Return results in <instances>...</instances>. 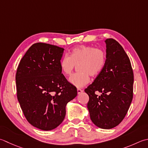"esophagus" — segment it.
Instances as JSON below:
<instances>
[{
	"label": "esophagus",
	"instance_id": "34e87169",
	"mask_svg": "<svg viewBox=\"0 0 148 148\" xmlns=\"http://www.w3.org/2000/svg\"><path fill=\"white\" fill-rule=\"evenodd\" d=\"M77 94H80L81 93H82L83 92V90H82L81 88H77Z\"/></svg>",
	"mask_w": 148,
	"mask_h": 148
}]
</instances>
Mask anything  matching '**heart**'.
Returning <instances> with one entry per match:
<instances>
[{
	"instance_id": "b5f03b06",
	"label": "heart",
	"mask_w": 148,
	"mask_h": 148,
	"mask_svg": "<svg viewBox=\"0 0 148 148\" xmlns=\"http://www.w3.org/2000/svg\"><path fill=\"white\" fill-rule=\"evenodd\" d=\"M106 60L105 52L90 45H79L72 48L69 56L65 55L60 60L61 71L65 76L72 74L77 65L78 71L69 78V82L77 87L88 84L92 76H97L105 67Z\"/></svg>"
}]
</instances>
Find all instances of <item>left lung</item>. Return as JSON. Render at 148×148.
I'll return each instance as SVG.
<instances>
[{
    "instance_id": "8db88e82",
    "label": "left lung",
    "mask_w": 148,
    "mask_h": 148,
    "mask_svg": "<svg viewBox=\"0 0 148 148\" xmlns=\"http://www.w3.org/2000/svg\"><path fill=\"white\" fill-rule=\"evenodd\" d=\"M105 43V67L85 92L89 96L87 108L92 123L100 128L111 129L119 124L128 112L134 79L131 62L122 46L112 38Z\"/></svg>"
}]
</instances>
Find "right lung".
<instances>
[{"instance_id": "right-lung-1", "label": "right lung", "mask_w": 148, "mask_h": 148, "mask_svg": "<svg viewBox=\"0 0 148 148\" xmlns=\"http://www.w3.org/2000/svg\"><path fill=\"white\" fill-rule=\"evenodd\" d=\"M63 51L48 43H34L17 68V99L22 110L31 125L45 131L63 122L66 105L77 94L61 71Z\"/></svg>"}]
</instances>
